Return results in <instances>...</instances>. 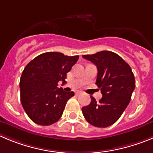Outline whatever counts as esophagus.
Returning <instances> with one entry per match:
<instances>
[{"label": "esophagus", "instance_id": "esophagus-1", "mask_svg": "<svg viewBox=\"0 0 153 153\" xmlns=\"http://www.w3.org/2000/svg\"><path fill=\"white\" fill-rule=\"evenodd\" d=\"M81 93H82V92H80V91H76V92H75L76 96H79V95H80Z\"/></svg>", "mask_w": 153, "mask_h": 153}]
</instances>
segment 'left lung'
Returning <instances> with one entry per match:
<instances>
[{
	"label": "left lung",
	"instance_id": "8db88e82",
	"mask_svg": "<svg viewBox=\"0 0 153 153\" xmlns=\"http://www.w3.org/2000/svg\"><path fill=\"white\" fill-rule=\"evenodd\" d=\"M82 57L97 67L96 84L102 94L99 102L90 96V104L82 108V114L95 127H109L120 118L131 101L135 89L134 75L129 64L112 51H99Z\"/></svg>",
	"mask_w": 153,
	"mask_h": 153
}]
</instances>
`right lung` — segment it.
<instances>
[{
  "mask_svg": "<svg viewBox=\"0 0 153 153\" xmlns=\"http://www.w3.org/2000/svg\"><path fill=\"white\" fill-rule=\"evenodd\" d=\"M78 59V55L46 52L26 66L19 82L20 100L33 122L48 126L61 118L67 102L74 96V92L58 88V82H66L67 74Z\"/></svg>",
  "mask_w": 153,
  "mask_h": 153,
  "instance_id": "add662e5",
  "label": "right lung"
}]
</instances>
